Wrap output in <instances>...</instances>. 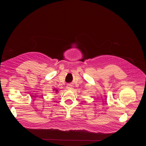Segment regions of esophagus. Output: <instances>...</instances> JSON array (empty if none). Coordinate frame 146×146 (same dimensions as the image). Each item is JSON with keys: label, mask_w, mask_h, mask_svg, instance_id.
<instances>
[{"label": "esophagus", "mask_w": 146, "mask_h": 146, "mask_svg": "<svg viewBox=\"0 0 146 146\" xmlns=\"http://www.w3.org/2000/svg\"><path fill=\"white\" fill-rule=\"evenodd\" d=\"M67 88H68L69 90H70V89H72V86L71 84H68V85L67 86Z\"/></svg>", "instance_id": "1"}]
</instances>
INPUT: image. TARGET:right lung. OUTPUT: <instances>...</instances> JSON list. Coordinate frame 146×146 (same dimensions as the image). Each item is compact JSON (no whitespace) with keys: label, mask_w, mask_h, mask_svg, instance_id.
Returning <instances> with one entry per match:
<instances>
[{"label":"right lung","mask_w":146,"mask_h":146,"mask_svg":"<svg viewBox=\"0 0 146 146\" xmlns=\"http://www.w3.org/2000/svg\"><path fill=\"white\" fill-rule=\"evenodd\" d=\"M57 91H58V90H55V91H56V92H57Z\"/></svg>","instance_id":"obj_1"}]
</instances>
